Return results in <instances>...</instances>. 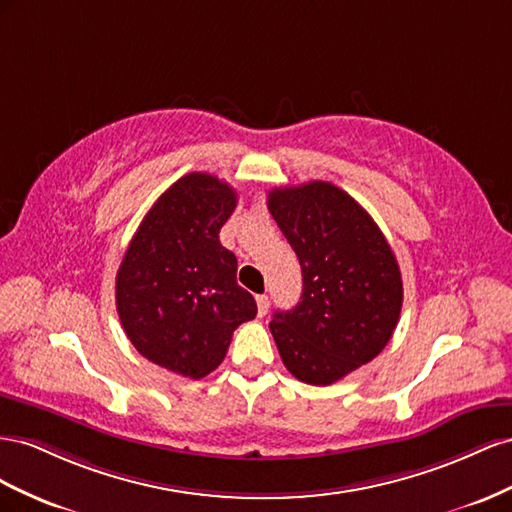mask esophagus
<instances>
[{"label":"esophagus","instance_id":"1","mask_svg":"<svg viewBox=\"0 0 512 512\" xmlns=\"http://www.w3.org/2000/svg\"><path fill=\"white\" fill-rule=\"evenodd\" d=\"M268 309H270V298L266 294L257 296V313H259V317H264L268 313Z\"/></svg>","mask_w":512,"mask_h":512}]
</instances>
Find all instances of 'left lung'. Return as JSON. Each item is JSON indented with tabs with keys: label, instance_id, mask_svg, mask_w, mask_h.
Here are the masks:
<instances>
[{
	"label": "left lung",
	"instance_id": "left-lung-1",
	"mask_svg": "<svg viewBox=\"0 0 512 512\" xmlns=\"http://www.w3.org/2000/svg\"><path fill=\"white\" fill-rule=\"evenodd\" d=\"M268 210L302 268V296L270 330L287 371L330 386L388 345L403 304L401 270L369 212L330 182L272 188Z\"/></svg>",
	"mask_w": 512,
	"mask_h": 512
}]
</instances>
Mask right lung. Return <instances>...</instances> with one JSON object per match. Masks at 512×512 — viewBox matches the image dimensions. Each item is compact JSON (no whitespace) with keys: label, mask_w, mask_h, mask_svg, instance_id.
I'll return each instance as SVG.
<instances>
[{"label":"right lung","mask_w":512,"mask_h":512,"mask_svg":"<svg viewBox=\"0 0 512 512\" xmlns=\"http://www.w3.org/2000/svg\"><path fill=\"white\" fill-rule=\"evenodd\" d=\"M238 193L210 173H186L156 199L115 276V304L137 352L199 379L223 362L231 334L257 315L218 240Z\"/></svg>","instance_id":"add662e5"}]
</instances>
